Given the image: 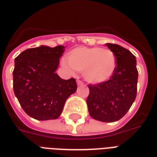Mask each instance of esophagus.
<instances>
[{"label":"esophagus","mask_w":157,"mask_h":157,"mask_svg":"<svg viewBox=\"0 0 157 157\" xmlns=\"http://www.w3.org/2000/svg\"><path fill=\"white\" fill-rule=\"evenodd\" d=\"M76 83H77V86H83V85H84L83 82H82L81 81H80V80H77Z\"/></svg>","instance_id":"34e87169"}]
</instances>
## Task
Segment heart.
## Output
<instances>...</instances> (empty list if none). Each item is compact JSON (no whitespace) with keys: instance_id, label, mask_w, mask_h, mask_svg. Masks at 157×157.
Segmentation results:
<instances>
[{"instance_id":"heart-1","label":"heart","mask_w":157,"mask_h":157,"mask_svg":"<svg viewBox=\"0 0 157 157\" xmlns=\"http://www.w3.org/2000/svg\"><path fill=\"white\" fill-rule=\"evenodd\" d=\"M64 67H71L83 74L90 84H100L109 80L117 67V58L112 50L102 47H78L67 54Z\"/></svg>"}]
</instances>
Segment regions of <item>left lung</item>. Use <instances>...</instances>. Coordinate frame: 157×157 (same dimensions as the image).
<instances>
[{"label":"left lung","instance_id":"obj_1","mask_svg":"<svg viewBox=\"0 0 157 157\" xmlns=\"http://www.w3.org/2000/svg\"><path fill=\"white\" fill-rule=\"evenodd\" d=\"M117 58V67L107 81L89 85L86 103L89 113L103 122L119 121L126 114L137 95L138 70L136 58L129 50L116 44H106Z\"/></svg>","mask_w":157,"mask_h":157}]
</instances>
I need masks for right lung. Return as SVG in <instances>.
Masks as SVG:
<instances>
[{"label":"right lung","mask_w":157,"mask_h":157,"mask_svg":"<svg viewBox=\"0 0 157 157\" xmlns=\"http://www.w3.org/2000/svg\"><path fill=\"white\" fill-rule=\"evenodd\" d=\"M65 47L45 45L24 50L14 59L13 87L23 111L38 121L55 120L77 88L76 80L55 73Z\"/></svg>","instance_id":"add662e5"}]
</instances>
